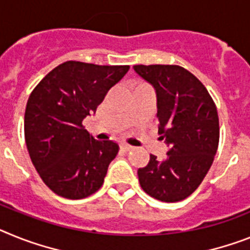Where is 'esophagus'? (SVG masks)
I'll return each mask as SVG.
<instances>
[{
	"label": "esophagus",
	"mask_w": 250,
	"mask_h": 250,
	"mask_svg": "<svg viewBox=\"0 0 250 250\" xmlns=\"http://www.w3.org/2000/svg\"><path fill=\"white\" fill-rule=\"evenodd\" d=\"M121 148L123 151H131L133 147H132L131 145H128V144H122L121 145Z\"/></svg>",
	"instance_id": "esophagus-1"
}]
</instances>
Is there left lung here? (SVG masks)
Instances as JSON below:
<instances>
[{"instance_id": "obj_1", "label": "left lung", "mask_w": 250, "mask_h": 250, "mask_svg": "<svg viewBox=\"0 0 250 250\" xmlns=\"http://www.w3.org/2000/svg\"><path fill=\"white\" fill-rule=\"evenodd\" d=\"M138 76L156 93L159 135L167 156L137 171L141 188L163 202H178L202 183L213 163L220 137L219 115L212 98L194 75L174 64H136Z\"/></svg>"}]
</instances>
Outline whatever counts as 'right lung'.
Wrapping results in <instances>:
<instances>
[{"label": "right lung", "instance_id": "1", "mask_svg": "<svg viewBox=\"0 0 250 250\" xmlns=\"http://www.w3.org/2000/svg\"><path fill=\"white\" fill-rule=\"evenodd\" d=\"M129 66H98L67 61L50 71L30 94L24 131L29 155L56 194L81 200L102 187L117 142L95 140L83 128L110 87Z\"/></svg>", "mask_w": 250, "mask_h": 250}]
</instances>
